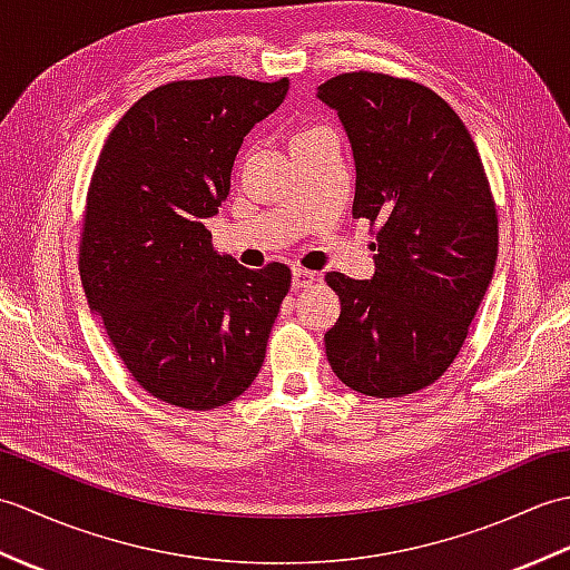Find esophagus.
I'll list each match as a JSON object with an SVG mask.
<instances>
[{
	"mask_svg": "<svg viewBox=\"0 0 570 570\" xmlns=\"http://www.w3.org/2000/svg\"><path fill=\"white\" fill-rule=\"evenodd\" d=\"M316 282H318L316 272L301 269V266H296V269H294V288H308L311 284H316Z\"/></svg>",
	"mask_w": 570,
	"mask_h": 570,
	"instance_id": "obj_1",
	"label": "esophagus"
}]
</instances>
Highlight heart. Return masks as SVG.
Returning a JSON list of instances; mask_svg holds the SVG:
<instances>
[{
  "label": "heart",
  "instance_id": "heart-1",
  "mask_svg": "<svg viewBox=\"0 0 570 570\" xmlns=\"http://www.w3.org/2000/svg\"><path fill=\"white\" fill-rule=\"evenodd\" d=\"M321 129H325V127H306V129H301L296 137H308V135H316V131H321Z\"/></svg>",
  "mask_w": 570,
  "mask_h": 570
}]
</instances>
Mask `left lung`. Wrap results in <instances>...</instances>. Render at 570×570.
Masks as SVG:
<instances>
[{
	"label": "left lung",
	"instance_id": "obj_1",
	"mask_svg": "<svg viewBox=\"0 0 570 570\" xmlns=\"http://www.w3.org/2000/svg\"><path fill=\"white\" fill-rule=\"evenodd\" d=\"M353 144V215L370 220L372 278L328 272L341 318L325 333L337 380L406 396L463 347L498 262V208L463 119L426 85L353 70L318 85Z\"/></svg>",
	"mask_w": 570,
	"mask_h": 570
}]
</instances>
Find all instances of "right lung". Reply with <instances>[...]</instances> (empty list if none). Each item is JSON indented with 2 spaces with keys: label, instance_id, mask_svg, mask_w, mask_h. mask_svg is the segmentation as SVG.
<instances>
[{
  "label": "right lung",
  "instance_id": "right-lung-1",
  "mask_svg": "<svg viewBox=\"0 0 570 570\" xmlns=\"http://www.w3.org/2000/svg\"><path fill=\"white\" fill-rule=\"evenodd\" d=\"M288 80L215 76L144 95L110 131L85 198L78 269L90 308L144 392L188 411L257 377L292 269L213 252L205 220L229 193L247 131Z\"/></svg>",
  "mask_w": 570,
  "mask_h": 570
}]
</instances>
